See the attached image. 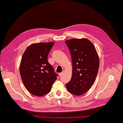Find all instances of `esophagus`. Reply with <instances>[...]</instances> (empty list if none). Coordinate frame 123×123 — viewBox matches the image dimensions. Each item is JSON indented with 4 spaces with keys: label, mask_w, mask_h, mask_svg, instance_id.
I'll use <instances>...</instances> for the list:
<instances>
[{
    "label": "esophagus",
    "mask_w": 123,
    "mask_h": 123,
    "mask_svg": "<svg viewBox=\"0 0 123 123\" xmlns=\"http://www.w3.org/2000/svg\"><path fill=\"white\" fill-rule=\"evenodd\" d=\"M63 74H64V72H63L62 73H59V76H62Z\"/></svg>",
    "instance_id": "esophagus-1"
}]
</instances>
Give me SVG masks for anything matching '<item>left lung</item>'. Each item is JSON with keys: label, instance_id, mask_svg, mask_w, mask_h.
<instances>
[{"label": "left lung", "instance_id": "1", "mask_svg": "<svg viewBox=\"0 0 123 123\" xmlns=\"http://www.w3.org/2000/svg\"><path fill=\"white\" fill-rule=\"evenodd\" d=\"M70 51L73 70L70 81L66 84L72 94L80 96L86 93L94 83L99 68V58L92 43L82 38L65 41Z\"/></svg>", "mask_w": 123, "mask_h": 123}]
</instances>
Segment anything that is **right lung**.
Masks as SVG:
<instances>
[{
	"mask_svg": "<svg viewBox=\"0 0 123 123\" xmlns=\"http://www.w3.org/2000/svg\"><path fill=\"white\" fill-rule=\"evenodd\" d=\"M54 43L31 44L22 56L20 75L28 92L38 97L48 94L58 74L48 61V56Z\"/></svg>",
	"mask_w": 123,
	"mask_h": 123,
	"instance_id": "right-lung-1",
	"label": "right lung"
}]
</instances>
